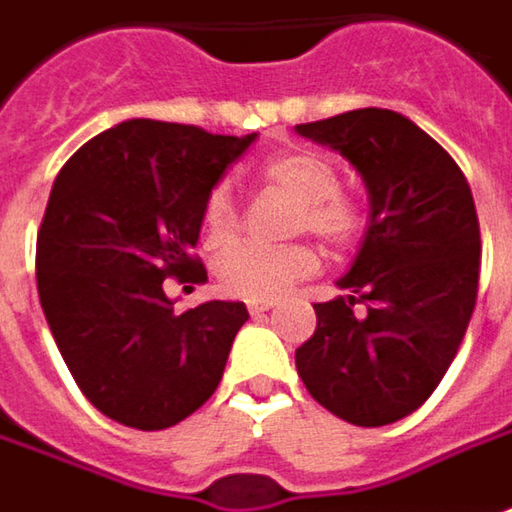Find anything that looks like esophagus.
Here are the masks:
<instances>
[{"mask_svg": "<svg viewBox=\"0 0 512 512\" xmlns=\"http://www.w3.org/2000/svg\"><path fill=\"white\" fill-rule=\"evenodd\" d=\"M273 307V302H247V310H250V316H262Z\"/></svg>", "mask_w": 512, "mask_h": 512, "instance_id": "1", "label": "esophagus"}]
</instances>
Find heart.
I'll return each mask as SVG.
<instances>
[{
  "label": "heart",
  "mask_w": 512,
  "mask_h": 512,
  "mask_svg": "<svg viewBox=\"0 0 512 512\" xmlns=\"http://www.w3.org/2000/svg\"><path fill=\"white\" fill-rule=\"evenodd\" d=\"M262 185L285 190L299 207L293 210V230H310L322 242L347 247L362 230V210L339 190V170L313 150H290L273 156L259 170ZM239 233V207L227 185H216L205 199L202 236L205 247L219 250ZM319 267L313 247L305 242L265 247L236 245L216 262V282L227 296L267 302Z\"/></svg>",
  "instance_id": "obj_1"
}]
</instances>
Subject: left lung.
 I'll return each instance as SVG.
<instances>
[{"mask_svg":"<svg viewBox=\"0 0 512 512\" xmlns=\"http://www.w3.org/2000/svg\"><path fill=\"white\" fill-rule=\"evenodd\" d=\"M296 133L339 150L370 199L362 247L336 282L350 296L313 305L316 333L296 350V370L344 422H399L439 387L476 307L473 193L453 156L396 110H347Z\"/></svg>","mask_w":512,"mask_h":512,"instance_id":"left-lung-1","label":"left lung"}]
</instances>
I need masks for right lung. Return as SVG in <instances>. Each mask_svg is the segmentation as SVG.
I'll return each instance as SVG.
<instances>
[{"label":"right lung","instance_id":"1","mask_svg":"<svg viewBox=\"0 0 512 512\" xmlns=\"http://www.w3.org/2000/svg\"><path fill=\"white\" fill-rule=\"evenodd\" d=\"M256 133L128 119L59 170L36 236V287L70 376L99 413L165 430L222 382L242 302L173 310L165 279L205 282L193 256L207 193Z\"/></svg>","mask_w":512,"mask_h":512}]
</instances>
